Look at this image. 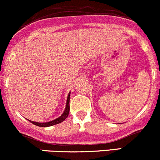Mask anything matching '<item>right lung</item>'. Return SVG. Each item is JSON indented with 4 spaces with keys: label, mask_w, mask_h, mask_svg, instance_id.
I'll return each mask as SVG.
<instances>
[{
    "label": "right lung",
    "mask_w": 160,
    "mask_h": 160,
    "mask_svg": "<svg viewBox=\"0 0 160 160\" xmlns=\"http://www.w3.org/2000/svg\"><path fill=\"white\" fill-rule=\"evenodd\" d=\"M69 97H70V92L69 93L68 96H67V104H66V108L64 109V112L60 116L59 118H56L55 120H53V121H49V122H45V123H39V122H35V121H30V120L28 119V121H29L31 123H33L36 126H38V127H51V126H54L58 124V123H61L63 122L64 120L68 117L69 115Z\"/></svg>",
    "instance_id": "right-lung-1"
}]
</instances>
